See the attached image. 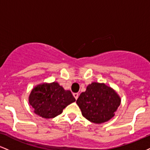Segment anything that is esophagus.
<instances>
[{
  "instance_id": "esophagus-1",
  "label": "esophagus",
  "mask_w": 150,
  "mask_h": 150,
  "mask_svg": "<svg viewBox=\"0 0 150 150\" xmlns=\"http://www.w3.org/2000/svg\"><path fill=\"white\" fill-rule=\"evenodd\" d=\"M73 96H74V97L75 98V99H77V98H78V96H79L78 93H73Z\"/></svg>"
}]
</instances>
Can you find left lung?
Here are the masks:
<instances>
[{
    "instance_id": "left-lung-1",
    "label": "left lung",
    "mask_w": 150,
    "mask_h": 150,
    "mask_svg": "<svg viewBox=\"0 0 150 150\" xmlns=\"http://www.w3.org/2000/svg\"><path fill=\"white\" fill-rule=\"evenodd\" d=\"M76 103L85 118L92 123H101L114 116L120 99L111 87L92 82L85 92L81 93Z\"/></svg>"
}]
</instances>
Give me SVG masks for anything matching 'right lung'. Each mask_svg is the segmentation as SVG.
Here are the masks:
<instances>
[{
	"label": "right lung",
	"mask_w": 150,
	"mask_h": 150,
	"mask_svg": "<svg viewBox=\"0 0 150 150\" xmlns=\"http://www.w3.org/2000/svg\"><path fill=\"white\" fill-rule=\"evenodd\" d=\"M29 101L36 114L44 118H52L61 114L75 99L70 90H65L57 82H53L34 87Z\"/></svg>",
	"instance_id": "1"
}]
</instances>
